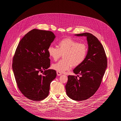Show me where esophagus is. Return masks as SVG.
<instances>
[{
    "instance_id": "obj_1",
    "label": "esophagus",
    "mask_w": 121,
    "mask_h": 121,
    "mask_svg": "<svg viewBox=\"0 0 121 121\" xmlns=\"http://www.w3.org/2000/svg\"><path fill=\"white\" fill-rule=\"evenodd\" d=\"M57 74L58 76H61V75L62 74V73H61V72H57Z\"/></svg>"
}]
</instances>
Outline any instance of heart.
I'll return each mask as SVG.
<instances>
[{"instance_id": "obj_1", "label": "heart", "mask_w": 121, "mask_h": 121, "mask_svg": "<svg viewBox=\"0 0 121 121\" xmlns=\"http://www.w3.org/2000/svg\"><path fill=\"white\" fill-rule=\"evenodd\" d=\"M58 48L49 46L48 52L50 58L57 61L63 54V59L52 64V69L59 72L69 70L73 66L77 67L82 63L86 58L87 46L86 44L71 38H65L58 43Z\"/></svg>"}]
</instances>
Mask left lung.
<instances>
[{
	"instance_id": "obj_1",
	"label": "left lung",
	"mask_w": 121,
	"mask_h": 121,
	"mask_svg": "<svg viewBox=\"0 0 121 121\" xmlns=\"http://www.w3.org/2000/svg\"><path fill=\"white\" fill-rule=\"evenodd\" d=\"M75 35L86 36L88 48L84 62L73 70L75 74L80 75L79 78L69 75L65 88L69 97L75 101H82L92 97L98 90L108 62L104 47L95 36L88 33Z\"/></svg>"
}]
</instances>
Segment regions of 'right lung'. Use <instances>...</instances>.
<instances>
[{"label":"right lung","instance_id":"obj_1","mask_svg":"<svg viewBox=\"0 0 121 121\" xmlns=\"http://www.w3.org/2000/svg\"><path fill=\"white\" fill-rule=\"evenodd\" d=\"M55 38L51 31L34 29L20 41L14 53L12 67L17 87L31 100L47 98L57 76L55 70H47L50 65L48 48Z\"/></svg>","mask_w":121,"mask_h":121}]
</instances>
